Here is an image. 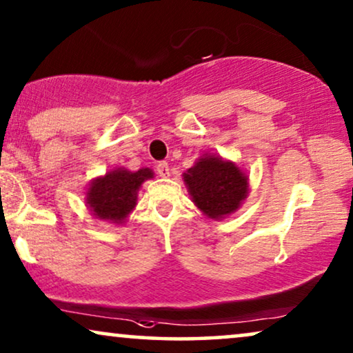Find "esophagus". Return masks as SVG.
<instances>
[{"label": "esophagus", "mask_w": 353, "mask_h": 353, "mask_svg": "<svg viewBox=\"0 0 353 353\" xmlns=\"http://www.w3.org/2000/svg\"><path fill=\"white\" fill-rule=\"evenodd\" d=\"M157 171H158V174H159V176H161V177H169V176H171V172H169V164H168L166 161L158 163Z\"/></svg>", "instance_id": "esophagus-1"}]
</instances>
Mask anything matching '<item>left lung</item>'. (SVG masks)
Segmentation results:
<instances>
[{"label":"left lung","mask_w":353,"mask_h":353,"mask_svg":"<svg viewBox=\"0 0 353 353\" xmlns=\"http://www.w3.org/2000/svg\"><path fill=\"white\" fill-rule=\"evenodd\" d=\"M194 205L210 219H224L241 208L248 195V176L231 159L205 153L182 174Z\"/></svg>","instance_id":"obj_1"}]
</instances>
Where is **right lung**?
Masks as SVG:
<instances>
[{"label": "right lung", "mask_w": 353, "mask_h": 353, "mask_svg": "<svg viewBox=\"0 0 353 353\" xmlns=\"http://www.w3.org/2000/svg\"><path fill=\"white\" fill-rule=\"evenodd\" d=\"M150 168L129 171L114 168L105 176L90 181L85 192V205L93 218L108 221L111 224H124L129 214L137 206L139 190L145 181L153 179Z\"/></svg>", "instance_id": "obj_1"}]
</instances>
